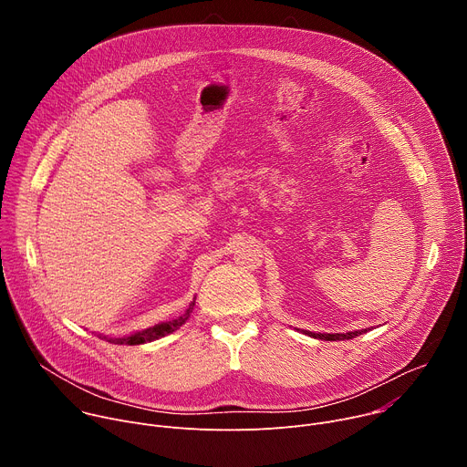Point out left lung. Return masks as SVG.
Returning <instances> with one entry per match:
<instances>
[{
    "label": "left lung",
    "mask_w": 467,
    "mask_h": 467,
    "mask_svg": "<svg viewBox=\"0 0 467 467\" xmlns=\"http://www.w3.org/2000/svg\"><path fill=\"white\" fill-rule=\"evenodd\" d=\"M305 335H308V337H312V338H319V340H327V342H337V340H351V338H355V337H358V335H362V332H366V328H362V330H355V332H346V335H338V332H335V335H323V332H310V330H303Z\"/></svg>",
    "instance_id": "left-lung-1"
}]
</instances>
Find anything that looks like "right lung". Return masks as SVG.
<instances>
[{"instance_id": "add662e5", "label": "right lung", "mask_w": 467, "mask_h": 467, "mask_svg": "<svg viewBox=\"0 0 467 467\" xmlns=\"http://www.w3.org/2000/svg\"><path fill=\"white\" fill-rule=\"evenodd\" d=\"M193 305H195V297L193 301L188 305L186 312L181 314L179 317L171 319V321H166V323H159L155 327H150V328H144L140 332H132V335H127V337H121V338H109V337H101L99 338H105L107 342L110 344H118V346H140V344H146V342H153V340H159L166 335H171L173 330H177L181 325L186 323V319L190 317L192 310H193Z\"/></svg>"}]
</instances>
